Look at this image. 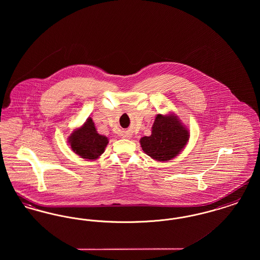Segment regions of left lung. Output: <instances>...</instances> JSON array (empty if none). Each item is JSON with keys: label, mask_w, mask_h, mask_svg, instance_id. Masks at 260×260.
Instances as JSON below:
<instances>
[{"label": "left lung", "mask_w": 260, "mask_h": 260, "mask_svg": "<svg viewBox=\"0 0 260 260\" xmlns=\"http://www.w3.org/2000/svg\"><path fill=\"white\" fill-rule=\"evenodd\" d=\"M189 131L174 114H158L151 136L140 139L141 148L152 159L170 161L184 148L189 140Z\"/></svg>", "instance_id": "obj_1"}]
</instances>
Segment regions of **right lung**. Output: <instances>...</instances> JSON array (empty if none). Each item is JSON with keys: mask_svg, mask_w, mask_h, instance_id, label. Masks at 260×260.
<instances>
[{"mask_svg": "<svg viewBox=\"0 0 260 260\" xmlns=\"http://www.w3.org/2000/svg\"><path fill=\"white\" fill-rule=\"evenodd\" d=\"M108 138L96 132L91 118H87L86 123L76 128L68 137V143L77 155L86 160H96L103 154L108 144Z\"/></svg>", "mask_w": 260, "mask_h": 260, "instance_id": "right-lung-1", "label": "right lung"}]
</instances>
